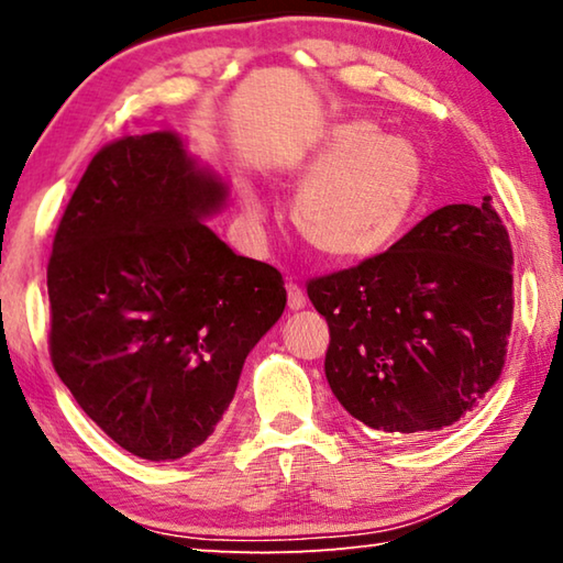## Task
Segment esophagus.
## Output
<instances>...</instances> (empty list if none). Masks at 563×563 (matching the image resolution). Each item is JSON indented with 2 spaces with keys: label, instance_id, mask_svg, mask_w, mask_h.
Instances as JSON below:
<instances>
[{
  "label": "esophagus",
  "instance_id": "esophagus-1",
  "mask_svg": "<svg viewBox=\"0 0 563 563\" xmlns=\"http://www.w3.org/2000/svg\"><path fill=\"white\" fill-rule=\"evenodd\" d=\"M285 290H288V308L290 310H300V308H305V302H308V298H305V292H302V288L298 283H288L285 285Z\"/></svg>",
  "mask_w": 563,
  "mask_h": 563
}]
</instances>
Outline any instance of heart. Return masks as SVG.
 Wrapping results in <instances>:
<instances>
[{
    "label": "heart",
    "mask_w": 563,
    "mask_h": 563,
    "mask_svg": "<svg viewBox=\"0 0 563 563\" xmlns=\"http://www.w3.org/2000/svg\"><path fill=\"white\" fill-rule=\"evenodd\" d=\"M295 225L330 261H365L402 233L422 188V158L407 139L379 136L369 121H347L300 166ZM251 221L263 206L245 196Z\"/></svg>",
    "instance_id": "b5f03b06"
}]
</instances>
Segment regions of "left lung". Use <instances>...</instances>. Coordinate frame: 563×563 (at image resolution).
I'll return each instance as SVG.
<instances>
[{"mask_svg":"<svg viewBox=\"0 0 563 563\" xmlns=\"http://www.w3.org/2000/svg\"><path fill=\"white\" fill-rule=\"evenodd\" d=\"M511 241L492 196L422 218L389 251L308 280L325 375L379 432H437L497 385L514 316Z\"/></svg>","mask_w":563,"mask_h":563,"instance_id":"1","label":"left lung"}]
</instances>
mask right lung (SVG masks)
<instances>
[{
    "label": "right lung",
    "mask_w": 563,
    "mask_h": 563,
    "mask_svg": "<svg viewBox=\"0 0 563 563\" xmlns=\"http://www.w3.org/2000/svg\"><path fill=\"white\" fill-rule=\"evenodd\" d=\"M223 201L221 180L156 131L103 146L56 228L52 365L141 460H180L213 434L288 300L273 265L235 255L201 221Z\"/></svg>",
    "instance_id": "right-lung-1"
}]
</instances>
